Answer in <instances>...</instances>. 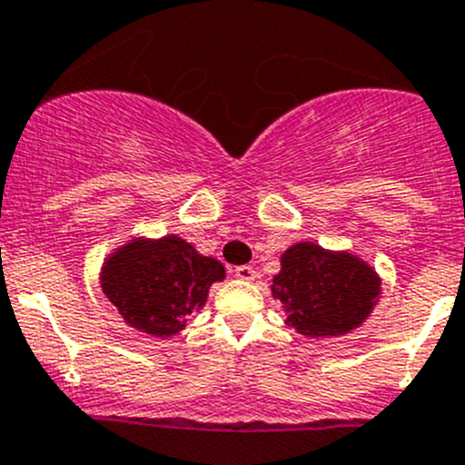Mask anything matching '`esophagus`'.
<instances>
[{"mask_svg":"<svg viewBox=\"0 0 465 465\" xmlns=\"http://www.w3.org/2000/svg\"><path fill=\"white\" fill-rule=\"evenodd\" d=\"M233 274H236L241 282H254L256 279V270L252 268V265H238V268L233 270Z\"/></svg>","mask_w":465,"mask_h":465,"instance_id":"esophagus-1","label":"esophagus"}]
</instances>
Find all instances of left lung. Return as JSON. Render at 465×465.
<instances>
[{
    "instance_id": "obj_1",
    "label": "left lung",
    "mask_w": 465,
    "mask_h": 465,
    "mask_svg": "<svg viewBox=\"0 0 465 465\" xmlns=\"http://www.w3.org/2000/svg\"><path fill=\"white\" fill-rule=\"evenodd\" d=\"M272 297L286 324L306 338H333L361 327L381 297V277L368 261L345 250L302 241L279 259Z\"/></svg>"
}]
</instances>
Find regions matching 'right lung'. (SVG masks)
<instances>
[{"label": "right lung", "mask_w": 465, "mask_h": 465, "mask_svg": "<svg viewBox=\"0 0 465 465\" xmlns=\"http://www.w3.org/2000/svg\"><path fill=\"white\" fill-rule=\"evenodd\" d=\"M224 265L177 233L134 236L104 259L99 286L124 322L154 338L183 331L188 315L204 309L209 288L224 282Z\"/></svg>", "instance_id": "1"}]
</instances>
